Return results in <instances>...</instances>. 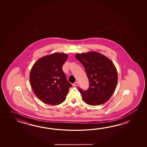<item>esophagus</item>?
<instances>
[{
	"instance_id": "esophagus-1",
	"label": "esophagus",
	"mask_w": 147,
	"mask_h": 147,
	"mask_svg": "<svg viewBox=\"0 0 147 147\" xmlns=\"http://www.w3.org/2000/svg\"><path fill=\"white\" fill-rule=\"evenodd\" d=\"M79 85V83H78V81H76L75 83L73 84L74 86H78Z\"/></svg>"
}]
</instances>
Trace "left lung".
Segmentation results:
<instances>
[{"label":"left lung","instance_id":"1","mask_svg":"<svg viewBox=\"0 0 147 147\" xmlns=\"http://www.w3.org/2000/svg\"><path fill=\"white\" fill-rule=\"evenodd\" d=\"M75 57L84 67L89 82L87 90L79 88L84 102L91 106L107 102L113 94L118 82L114 64L108 58L96 51L77 53Z\"/></svg>","mask_w":147,"mask_h":147}]
</instances>
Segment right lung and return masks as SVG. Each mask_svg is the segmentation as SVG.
Segmentation results:
<instances>
[{"label":"right lung","instance_id":"right-lung-1","mask_svg":"<svg viewBox=\"0 0 147 147\" xmlns=\"http://www.w3.org/2000/svg\"><path fill=\"white\" fill-rule=\"evenodd\" d=\"M68 57L66 53H52L41 57L32 66L30 83L36 96L44 103L55 106L66 99L72 86L62 69Z\"/></svg>","mask_w":147,"mask_h":147}]
</instances>
